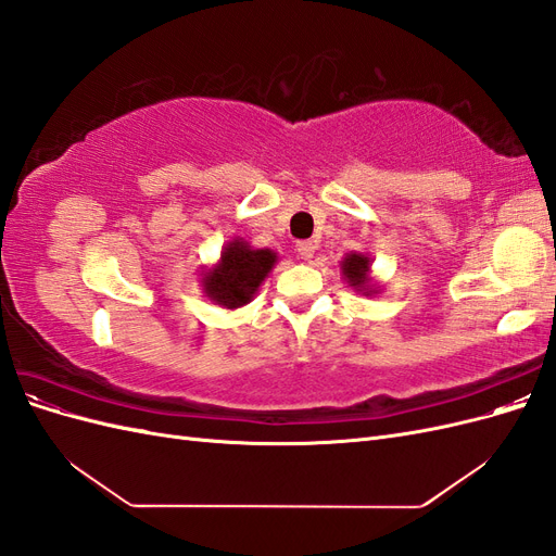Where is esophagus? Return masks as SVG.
<instances>
[{"mask_svg": "<svg viewBox=\"0 0 556 556\" xmlns=\"http://www.w3.org/2000/svg\"><path fill=\"white\" fill-rule=\"evenodd\" d=\"M315 243L313 241H299L296 243V255L304 260V262H311L313 260V255H315Z\"/></svg>", "mask_w": 556, "mask_h": 556, "instance_id": "obj_1", "label": "esophagus"}]
</instances>
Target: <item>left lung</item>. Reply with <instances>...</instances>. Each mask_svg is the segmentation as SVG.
Returning <instances> with one entry per match:
<instances>
[{"instance_id": "left-lung-1", "label": "left lung", "mask_w": 556, "mask_h": 556, "mask_svg": "<svg viewBox=\"0 0 556 556\" xmlns=\"http://www.w3.org/2000/svg\"><path fill=\"white\" fill-rule=\"evenodd\" d=\"M341 276L348 282V288H352L357 294H380L378 282L371 278V257L364 255V252H348L341 260Z\"/></svg>"}]
</instances>
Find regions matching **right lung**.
Wrapping results in <instances>:
<instances>
[{
    "label": "right lung",
    "mask_w": 556,
    "mask_h": 556,
    "mask_svg": "<svg viewBox=\"0 0 556 556\" xmlns=\"http://www.w3.org/2000/svg\"><path fill=\"white\" fill-rule=\"evenodd\" d=\"M278 255L268 248H252L237 237L225 243L220 260L201 271V290L215 306L237 311L255 299L260 285L271 274Z\"/></svg>",
    "instance_id": "right-lung-1"
}]
</instances>
